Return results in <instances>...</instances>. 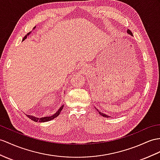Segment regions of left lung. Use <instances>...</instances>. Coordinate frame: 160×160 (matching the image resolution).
Segmentation results:
<instances>
[{"instance_id":"obj_1","label":"left lung","mask_w":160,"mask_h":160,"mask_svg":"<svg viewBox=\"0 0 160 160\" xmlns=\"http://www.w3.org/2000/svg\"><path fill=\"white\" fill-rule=\"evenodd\" d=\"M127 32H128V34H130V35H131V36H132V32H131V31H130V30H127ZM96 110L98 111V112H99V114H100V115H102V117H105V118H111V117H110V116H108V115H105V114H104V113H103V112H100V111H98V109H97V108H96Z\"/></svg>"}]
</instances>
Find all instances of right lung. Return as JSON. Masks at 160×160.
I'll return each mask as SVG.
<instances>
[{
  "label": "right lung",
  "instance_id": "right-lung-1",
  "mask_svg": "<svg viewBox=\"0 0 160 160\" xmlns=\"http://www.w3.org/2000/svg\"><path fill=\"white\" fill-rule=\"evenodd\" d=\"M35 28H36V27H34V29ZM30 32H28V34H27V35H26V36L24 37V38H23L22 41H24V40L26 39V38H27V36H28V35L30 34ZM63 107H64V105H62V107H60V108L58 110V111L56 112V113L52 115V116L44 117V118H36V117H34V116H32V115H28L27 116H28L30 119H32V121H34V122H49V121L52 120V119H53L54 118H57V117L60 115V112H61V111L62 110V108H63Z\"/></svg>",
  "mask_w": 160,
  "mask_h": 160
}]
</instances>
